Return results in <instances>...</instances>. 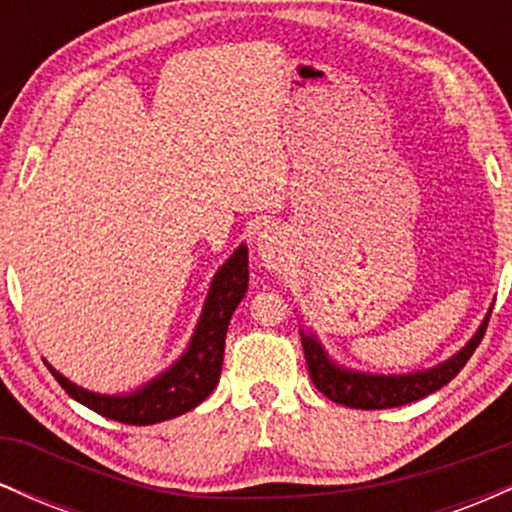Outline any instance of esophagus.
<instances>
[{
    "instance_id": "34e87169",
    "label": "esophagus",
    "mask_w": 512,
    "mask_h": 512,
    "mask_svg": "<svg viewBox=\"0 0 512 512\" xmlns=\"http://www.w3.org/2000/svg\"><path fill=\"white\" fill-rule=\"evenodd\" d=\"M257 255L267 267H276L281 262V236L274 228H264L257 236Z\"/></svg>"
}]
</instances>
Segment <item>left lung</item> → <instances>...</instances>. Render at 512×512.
<instances>
[{
	"instance_id": "left-lung-1",
	"label": "left lung",
	"mask_w": 512,
	"mask_h": 512,
	"mask_svg": "<svg viewBox=\"0 0 512 512\" xmlns=\"http://www.w3.org/2000/svg\"><path fill=\"white\" fill-rule=\"evenodd\" d=\"M489 317L491 310L486 313L477 334L455 356L438 363V366L409 375H370L358 373V370H346L337 366L325 354V349L317 342L315 334H305L303 330L301 344L305 351L310 380H313V385L327 399L351 409H392L416 402V399H424L426 395H433V392L440 390L443 385H448L464 368V363L472 358L474 351H477L481 339H484L486 325H489Z\"/></svg>"
}]
</instances>
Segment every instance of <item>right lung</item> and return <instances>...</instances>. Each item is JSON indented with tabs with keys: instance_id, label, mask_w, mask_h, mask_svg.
I'll return each mask as SVG.
<instances>
[{
	"instance_id": "right-lung-1",
	"label": "right lung",
	"mask_w": 512,
	"mask_h": 512,
	"mask_svg": "<svg viewBox=\"0 0 512 512\" xmlns=\"http://www.w3.org/2000/svg\"><path fill=\"white\" fill-rule=\"evenodd\" d=\"M248 276V248L240 245L211 281L197 330L180 361H175L166 373H161L132 395H98V392H88L84 387L74 385L52 366H48L50 373L55 375V380L69 397L105 419H115L129 426H149L175 419L202 404L219 385L228 322L236 313L238 303L245 298Z\"/></svg>"
}]
</instances>
